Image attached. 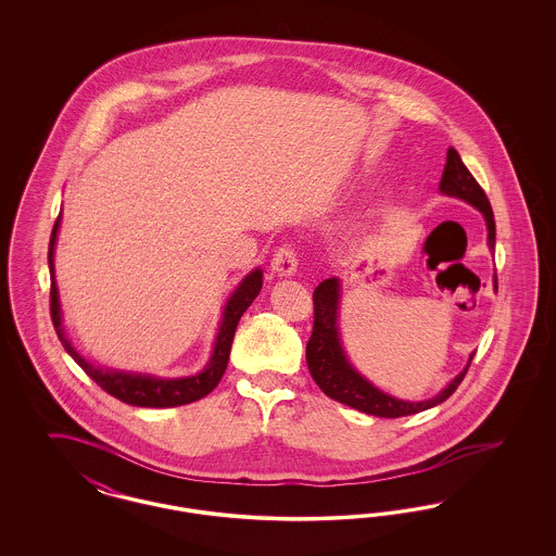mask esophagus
Wrapping results in <instances>:
<instances>
[{"instance_id": "obj_1", "label": "esophagus", "mask_w": 556, "mask_h": 556, "mask_svg": "<svg viewBox=\"0 0 556 556\" xmlns=\"http://www.w3.org/2000/svg\"><path fill=\"white\" fill-rule=\"evenodd\" d=\"M270 268H273V273H275L277 277H290V275H293L295 268H298V252H295V248L290 245V243L281 245V248L273 254Z\"/></svg>"}]
</instances>
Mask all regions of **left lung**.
<instances>
[{
  "instance_id": "1",
  "label": "left lung",
  "mask_w": 556,
  "mask_h": 556,
  "mask_svg": "<svg viewBox=\"0 0 556 556\" xmlns=\"http://www.w3.org/2000/svg\"><path fill=\"white\" fill-rule=\"evenodd\" d=\"M440 191L446 195L460 198L476 206L477 211L483 214L485 225H488V245L494 250L496 245V223H494V212L490 206V200L485 191L477 184L476 177L469 173V168L463 164L458 152L450 148L446 154V166L444 175L440 181ZM494 288H498V281L494 277ZM315 302V325H313V336L306 344V363L313 379L317 381L318 388L333 400L342 402L345 406H352L361 413H367L372 417H386V419H397L406 415H415L427 410L431 406H438L440 402L448 400L454 390L460 386L465 379L469 365L476 354H471L467 367L460 370L452 381L448 388H444L435 397H429L424 402H408V400H397L390 396L381 390H377L372 383H369L358 370L348 363L342 342H340V331H338V304H340V281L336 277L325 279L318 283L317 290L313 293Z\"/></svg>"
}]
</instances>
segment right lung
Listing matches in <instances>:
<instances>
[{
    "instance_id": "right-lung-1",
    "label": "right lung",
    "mask_w": 556,
    "mask_h": 556,
    "mask_svg": "<svg viewBox=\"0 0 556 556\" xmlns=\"http://www.w3.org/2000/svg\"><path fill=\"white\" fill-rule=\"evenodd\" d=\"M58 227H60V216L55 218L52 239H50V252H48L50 277H52L50 313H52L53 327H55V333H58L60 342L64 345V350L75 358V363L79 365L80 369L85 370L110 396L118 397L121 402H127L131 406L170 408V406H181V404H189V402H195L200 397L208 396L212 390L218 386L223 372L227 369V361H229L231 342H233V336H236V329H238L239 318L263 290V270L254 268L239 283V288L233 291V295L229 298V302L225 306V313H223V323H220L218 336H216L211 363L198 375L181 377V379H162V377L141 375V372L98 369L91 363H87L79 352L73 348V344L66 340V333H64V327H62V311H60L55 275H53V245H55Z\"/></svg>"
}]
</instances>
